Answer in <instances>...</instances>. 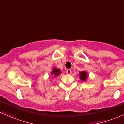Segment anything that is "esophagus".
Masks as SVG:
<instances>
[{
	"label": "esophagus",
	"mask_w": 124,
	"mask_h": 124,
	"mask_svg": "<svg viewBox=\"0 0 124 124\" xmlns=\"http://www.w3.org/2000/svg\"><path fill=\"white\" fill-rule=\"evenodd\" d=\"M71 73H72V71L70 69H67V70H66V73H67V74L70 75Z\"/></svg>",
	"instance_id": "34e87169"
}]
</instances>
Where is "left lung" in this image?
Instances as JSON below:
<instances>
[{"instance_id": "8db88e82", "label": "left lung", "mask_w": 124, "mask_h": 124, "mask_svg": "<svg viewBox=\"0 0 124 124\" xmlns=\"http://www.w3.org/2000/svg\"><path fill=\"white\" fill-rule=\"evenodd\" d=\"M80 79L83 81H86V78H88V76H87V72L85 71H82L80 72Z\"/></svg>"}]
</instances>
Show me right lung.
Listing matches in <instances>:
<instances>
[{
	"label": "right lung",
	"instance_id": "1",
	"mask_svg": "<svg viewBox=\"0 0 124 124\" xmlns=\"http://www.w3.org/2000/svg\"><path fill=\"white\" fill-rule=\"evenodd\" d=\"M52 74L54 75V76H56L59 75L61 73V72H60V69H56V68H54L53 69V71L52 72Z\"/></svg>",
	"mask_w": 124,
	"mask_h": 124
}]
</instances>
